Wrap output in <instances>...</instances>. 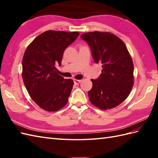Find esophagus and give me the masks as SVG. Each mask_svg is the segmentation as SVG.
I'll use <instances>...</instances> for the list:
<instances>
[{
	"label": "esophagus",
	"mask_w": 158,
	"mask_h": 158,
	"mask_svg": "<svg viewBox=\"0 0 158 158\" xmlns=\"http://www.w3.org/2000/svg\"><path fill=\"white\" fill-rule=\"evenodd\" d=\"M80 82H81V80L74 79V83H75V85H78Z\"/></svg>",
	"instance_id": "obj_1"
}]
</instances>
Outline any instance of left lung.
<instances>
[{
  "mask_svg": "<svg viewBox=\"0 0 158 158\" xmlns=\"http://www.w3.org/2000/svg\"><path fill=\"white\" fill-rule=\"evenodd\" d=\"M88 43L95 63L102 64V73L91 79L90 102L103 110L118 106L129 96L134 84V65L126 45L110 32H89L81 35Z\"/></svg>",
  "mask_w": 158,
  "mask_h": 158,
  "instance_id": "1",
  "label": "left lung"
}]
</instances>
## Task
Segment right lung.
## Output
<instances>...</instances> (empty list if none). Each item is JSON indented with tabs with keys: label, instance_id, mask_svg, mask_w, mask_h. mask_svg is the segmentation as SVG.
I'll return each mask as SVG.
<instances>
[{
	"label": "right lung",
	"instance_id": "right-lung-1",
	"mask_svg": "<svg viewBox=\"0 0 158 158\" xmlns=\"http://www.w3.org/2000/svg\"><path fill=\"white\" fill-rule=\"evenodd\" d=\"M78 32L48 31L26 48L22 60V78L31 98L48 111H56L69 100L74 82L58 74L64 52L78 37Z\"/></svg>",
	"mask_w": 158,
	"mask_h": 158
}]
</instances>
